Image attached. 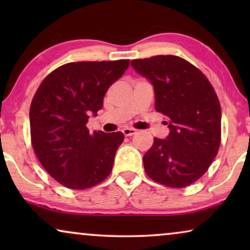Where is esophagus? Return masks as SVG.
Instances as JSON below:
<instances>
[{"mask_svg": "<svg viewBox=\"0 0 250 250\" xmlns=\"http://www.w3.org/2000/svg\"><path fill=\"white\" fill-rule=\"evenodd\" d=\"M136 132L138 131H136L135 128H132V127H126L123 129V133H124L125 136H132V135L136 134Z\"/></svg>", "mask_w": 250, "mask_h": 250, "instance_id": "esophagus-1", "label": "esophagus"}]
</instances>
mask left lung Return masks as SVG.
Returning a JSON list of instances; mask_svg holds the SVG:
<instances>
[{
    "instance_id": "8db88e82",
    "label": "left lung",
    "mask_w": 250,
    "mask_h": 250,
    "mask_svg": "<svg viewBox=\"0 0 250 250\" xmlns=\"http://www.w3.org/2000/svg\"><path fill=\"white\" fill-rule=\"evenodd\" d=\"M153 85L156 110L169 127L166 139H153L143 156L150 179L169 188L199 180L221 145V104L208 78L177 56H156L131 61Z\"/></svg>"
}]
</instances>
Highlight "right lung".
Here are the masks:
<instances>
[{
	"label": "right lung",
	"mask_w": 250,
	"mask_h": 250,
	"mask_svg": "<svg viewBox=\"0 0 250 250\" xmlns=\"http://www.w3.org/2000/svg\"><path fill=\"white\" fill-rule=\"evenodd\" d=\"M128 66L129 60L69 62L47 75L37 88L29 110L33 149L44 169L66 188L88 189L110 174L124 134H91L86 123Z\"/></svg>",
	"instance_id": "1"
}]
</instances>
